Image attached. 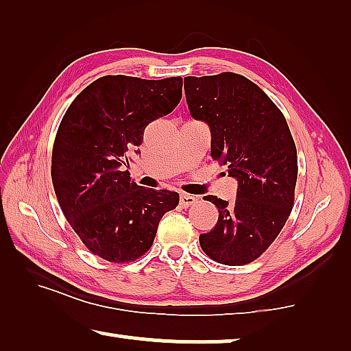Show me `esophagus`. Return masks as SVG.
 Instances as JSON below:
<instances>
[{
  "label": "esophagus",
  "instance_id": "34e87169",
  "mask_svg": "<svg viewBox=\"0 0 351 351\" xmlns=\"http://www.w3.org/2000/svg\"><path fill=\"white\" fill-rule=\"evenodd\" d=\"M196 202H197L196 196H191V194H186V193L180 194V205L182 206H189V205H193Z\"/></svg>",
  "mask_w": 351,
  "mask_h": 351
}]
</instances>
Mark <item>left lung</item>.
Returning a JSON list of instances; mask_svg holds the SVG:
<instances>
[{"instance_id": "obj_1", "label": "left lung", "mask_w": 351, "mask_h": 351, "mask_svg": "<svg viewBox=\"0 0 351 351\" xmlns=\"http://www.w3.org/2000/svg\"><path fill=\"white\" fill-rule=\"evenodd\" d=\"M189 113L208 124L211 158L238 182L237 200L206 196L219 211L216 226L199 237L211 260L241 266L256 260L291 215L297 149L288 123L264 91L241 74L183 80Z\"/></svg>"}]
</instances>
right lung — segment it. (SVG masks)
Returning <instances> with one entry per match:
<instances>
[{
	"mask_svg": "<svg viewBox=\"0 0 351 351\" xmlns=\"http://www.w3.org/2000/svg\"><path fill=\"white\" fill-rule=\"evenodd\" d=\"M182 99V77L104 76L76 96L57 130L53 185L63 215L87 249L110 263L151 249L158 222L179 193L138 186L130 152L140 154L146 125Z\"/></svg>",
	"mask_w": 351,
	"mask_h": 351,
	"instance_id": "1",
	"label": "right lung"
}]
</instances>
